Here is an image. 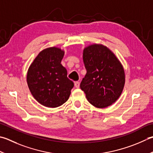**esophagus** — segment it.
Wrapping results in <instances>:
<instances>
[{"mask_svg":"<svg viewBox=\"0 0 153 153\" xmlns=\"http://www.w3.org/2000/svg\"><path fill=\"white\" fill-rule=\"evenodd\" d=\"M74 85H75V87H76V88H79V82H75Z\"/></svg>","mask_w":153,"mask_h":153,"instance_id":"obj_1","label":"esophagus"}]
</instances>
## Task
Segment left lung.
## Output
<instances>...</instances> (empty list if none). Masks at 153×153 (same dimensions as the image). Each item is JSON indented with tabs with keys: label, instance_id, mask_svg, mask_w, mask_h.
I'll return each mask as SVG.
<instances>
[{
	"label": "left lung",
	"instance_id": "obj_1",
	"mask_svg": "<svg viewBox=\"0 0 153 153\" xmlns=\"http://www.w3.org/2000/svg\"><path fill=\"white\" fill-rule=\"evenodd\" d=\"M87 73L80 83L87 100L97 108L111 105L120 96L125 85V71L111 51L101 44L83 50Z\"/></svg>",
	"mask_w": 153,
	"mask_h": 153
}]
</instances>
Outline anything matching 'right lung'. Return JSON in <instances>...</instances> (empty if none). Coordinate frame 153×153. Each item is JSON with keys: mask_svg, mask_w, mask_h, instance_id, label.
Returning a JSON list of instances; mask_svg holds the SVG:
<instances>
[{"mask_svg": "<svg viewBox=\"0 0 153 153\" xmlns=\"http://www.w3.org/2000/svg\"><path fill=\"white\" fill-rule=\"evenodd\" d=\"M64 52L48 48L38 53L30 66L27 83L33 97L48 107H57L68 101L74 83L61 64Z\"/></svg>", "mask_w": 153, "mask_h": 153, "instance_id": "add662e5", "label": "right lung"}]
</instances>
